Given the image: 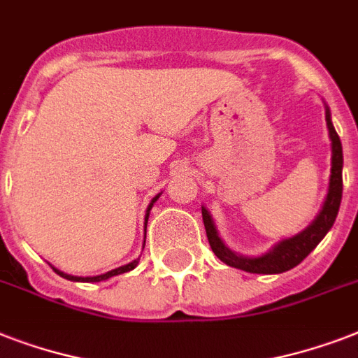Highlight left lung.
<instances>
[{
    "label": "left lung",
    "mask_w": 358,
    "mask_h": 358,
    "mask_svg": "<svg viewBox=\"0 0 358 358\" xmlns=\"http://www.w3.org/2000/svg\"><path fill=\"white\" fill-rule=\"evenodd\" d=\"M325 120H327L329 139H331V178H329V191L323 202L322 210L316 215V219L306 227L303 232L292 236V238L280 239L275 243L266 255L260 256H245L236 250L229 249L224 241L219 238V232L215 229L212 215L206 208L202 206V221L206 229L210 247L215 252L219 260L224 262L227 266L243 269L247 273H260V275H277V273L289 271L292 267L299 266L316 245L325 238L329 230L333 229L336 215H338L340 202H342V167H344V154H342V143L336 134V129L331 120V111L325 106Z\"/></svg>",
    "instance_id": "1"
}]
</instances>
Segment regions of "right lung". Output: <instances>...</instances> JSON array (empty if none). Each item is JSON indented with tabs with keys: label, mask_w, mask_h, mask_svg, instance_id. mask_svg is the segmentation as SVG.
I'll return each instance as SVG.
<instances>
[{
	"label": "right lung",
	"mask_w": 358,
	"mask_h": 358,
	"mask_svg": "<svg viewBox=\"0 0 358 358\" xmlns=\"http://www.w3.org/2000/svg\"><path fill=\"white\" fill-rule=\"evenodd\" d=\"M159 195L162 193H157L154 199L150 201V204H148V208H146V215H145V230H146V223H148V215H150V210L152 206H154V202L159 199ZM145 238H146V232H145ZM137 264H139V258L134 262H129V264H126V266H120L117 267V269H111V271L108 273H102V275H96V277H74V275H69V273H63L61 269H57V267H53V271L57 273V275H61L63 278H66V280H72V282H100V280H108V278L111 277H117V275H122V273H128L131 271L134 267H137Z\"/></svg>",
	"instance_id": "add662e5"
}]
</instances>
